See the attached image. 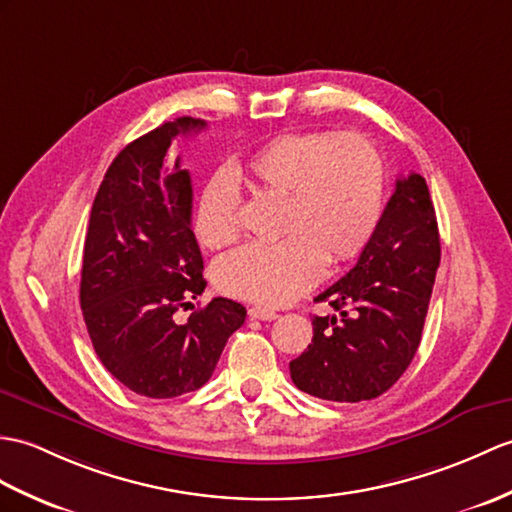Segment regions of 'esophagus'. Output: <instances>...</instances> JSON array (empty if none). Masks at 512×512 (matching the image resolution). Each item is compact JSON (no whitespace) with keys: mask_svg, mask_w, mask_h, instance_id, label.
Returning a JSON list of instances; mask_svg holds the SVG:
<instances>
[{"mask_svg":"<svg viewBox=\"0 0 512 512\" xmlns=\"http://www.w3.org/2000/svg\"><path fill=\"white\" fill-rule=\"evenodd\" d=\"M248 316L251 318H257V320H275L279 314L277 312H272V310H266V307H251V310H248Z\"/></svg>","mask_w":512,"mask_h":512,"instance_id":"34e87169","label":"esophagus"}]
</instances>
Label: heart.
Listing matches in <instances>:
<instances>
[{"instance_id":"1","label":"heart","mask_w":512,"mask_h":512,"mask_svg":"<svg viewBox=\"0 0 512 512\" xmlns=\"http://www.w3.org/2000/svg\"><path fill=\"white\" fill-rule=\"evenodd\" d=\"M246 174L261 192L285 198L281 242L246 244L216 264L220 290L259 305L294 301L323 277L325 259L362 253L384 211V161L362 135L290 133L261 148ZM196 233L209 248L240 235V196L218 176L200 194Z\"/></svg>"}]
</instances>
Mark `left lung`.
<instances>
[{
    "label": "left lung",
    "mask_w": 512,
    "mask_h": 512,
    "mask_svg": "<svg viewBox=\"0 0 512 512\" xmlns=\"http://www.w3.org/2000/svg\"><path fill=\"white\" fill-rule=\"evenodd\" d=\"M438 264L430 189L412 172L397 178L358 264L318 294L338 316H314L312 344L290 362L296 388L340 403L384 395L419 349Z\"/></svg>",
    "instance_id": "left-lung-1"
}]
</instances>
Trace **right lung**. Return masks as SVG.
Listing matches in <instances>:
<instances>
[{
	"instance_id": "obj_1",
	"label": "right lung",
	"mask_w": 512,
	"mask_h": 512,
	"mask_svg": "<svg viewBox=\"0 0 512 512\" xmlns=\"http://www.w3.org/2000/svg\"><path fill=\"white\" fill-rule=\"evenodd\" d=\"M207 124L178 117L117 154L95 194L80 307L93 349L117 382L137 395L172 399L209 382L246 310L213 299L185 323L176 312L205 292L192 231V178L172 141Z\"/></svg>"
}]
</instances>
